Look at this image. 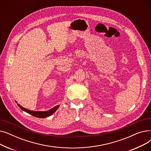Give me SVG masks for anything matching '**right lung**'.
<instances>
[{
  "label": "right lung",
  "mask_w": 151,
  "mask_h": 151,
  "mask_svg": "<svg viewBox=\"0 0 151 151\" xmlns=\"http://www.w3.org/2000/svg\"><path fill=\"white\" fill-rule=\"evenodd\" d=\"M17 105L22 110L24 111H25V112H26V113H29L31 115H32L35 117H38V118H45V117H47L51 116L59 107V105L55 106V107L51 108V109H50L48 111H30V110H29V109H27L24 108H23L19 104H17Z\"/></svg>",
  "instance_id": "1"
}]
</instances>
